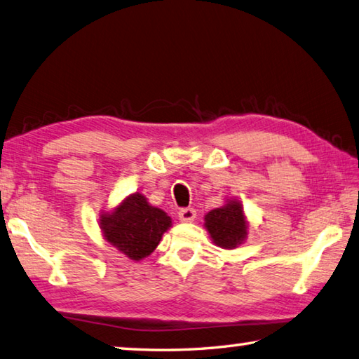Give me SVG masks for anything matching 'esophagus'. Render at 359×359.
I'll list each match as a JSON object with an SVG mask.
<instances>
[{
  "instance_id": "obj_1",
  "label": "esophagus",
  "mask_w": 359,
  "mask_h": 359,
  "mask_svg": "<svg viewBox=\"0 0 359 359\" xmlns=\"http://www.w3.org/2000/svg\"><path fill=\"white\" fill-rule=\"evenodd\" d=\"M178 218L182 222H192L196 218V212L195 209H190V207H187V209H181L178 212Z\"/></svg>"
}]
</instances>
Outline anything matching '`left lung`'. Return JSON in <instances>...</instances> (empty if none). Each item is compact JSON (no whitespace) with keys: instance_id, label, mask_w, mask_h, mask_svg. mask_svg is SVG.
I'll list each match as a JSON object with an SVG mask.
<instances>
[{"instance_id":"obj_1","label":"left lung","mask_w":359,"mask_h":359,"mask_svg":"<svg viewBox=\"0 0 359 359\" xmlns=\"http://www.w3.org/2000/svg\"><path fill=\"white\" fill-rule=\"evenodd\" d=\"M204 221V227L218 247L235 249L244 243L249 222L245 219L243 204L238 200H229L222 207L210 210Z\"/></svg>"}]
</instances>
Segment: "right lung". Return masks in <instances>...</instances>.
I'll use <instances>...</instances> for the list:
<instances>
[{
    "instance_id": "obj_1",
    "label": "right lung",
    "mask_w": 359,
    "mask_h": 359,
    "mask_svg": "<svg viewBox=\"0 0 359 359\" xmlns=\"http://www.w3.org/2000/svg\"><path fill=\"white\" fill-rule=\"evenodd\" d=\"M100 227L107 243L127 258L141 261L156 249L164 232L172 227V218L137 192L127 196L112 212L100 215Z\"/></svg>"
}]
</instances>
